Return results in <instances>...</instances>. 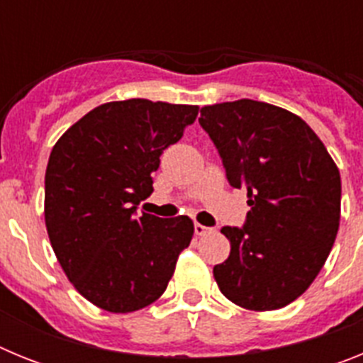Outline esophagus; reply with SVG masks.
<instances>
[{
    "mask_svg": "<svg viewBox=\"0 0 363 363\" xmlns=\"http://www.w3.org/2000/svg\"><path fill=\"white\" fill-rule=\"evenodd\" d=\"M194 233H196V236H205V234L213 233V229L201 225V223H194Z\"/></svg>",
    "mask_w": 363,
    "mask_h": 363,
    "instance_id": "esophagus-1",
    "label": "esophagus"
}]
</instances>
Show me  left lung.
Masks as SVG:
<instances>
[{"label":"left lung","mask_w":363,"mask_h":363,"mask_svg":"<svg viewBox=\"0 0 363 363\" xmlns=\"http://www.w3.org/2000/svg\"><path fill=\"white\" fill-rule=\"evenodd\" d=\"M200 114L227 182L245 189L251 205L242 227H221L230 255L214 265V280L245 309L289 306L313 284L335 243L338 167L309 125L285 108L238 99Z\"/></svg>","instance_id":"1"}]
</instances>
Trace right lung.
Segmentation results:
<instances>
[{
    "mask_svg": "<svg viewBox=\"0 0 363 363\" xmlns=\"http://www.w3.org/2000/svg\"><path fill=\"white\" fill-rule=\"evenodd\" d=\"M196 116V105L111 101L54 145L45 172L47 233L67 278L94 306L133 313L167 289L192 220L136 211L152 192L162 152Z\"/></svg>",
    "mask_w": 363,
    "mask_h": 363,
    "instance_id": "add662e5",
    "label": "right lung"
}]
</instances>
